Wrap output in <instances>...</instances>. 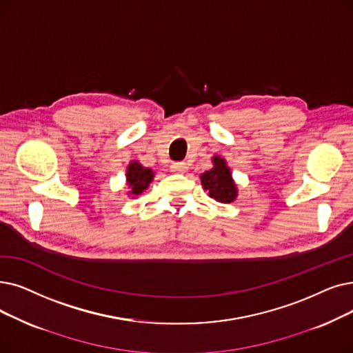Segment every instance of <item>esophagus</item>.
Instances as JSON below:
<instances>
[{
  "instance_id": "obj_1",
  "label": "esophagus",
  "mask_w": 353,
  "mask_h": 353,
  "mask_svg": "<svg viewBox=\"0 0 353 353\" xmlns=\"http://www.w3.org/2000/svg\"><path fill=\"white\" fill-rule=\"evenodd\" d=\"M170 168H172V172H173V173L181 174V173L188 172V164H186V163H173Z\"/></svg>"
}]
</instances>
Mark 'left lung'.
Instances as JSON below:
<instances>
[{
	"mask_svg": "<svg viewBox=\"0 0 353 353\" xmlns=\"http://www.w3.org/2000/svg\"><path fill=\"white\" fill-rule=\"evenodd\" d=\"M213 167L201 174L203 189L209 193V197L221 203H231L238 196V189L232 179V173L226 165L225 159L214 156L212 159Z\"/></svg>",
	"mask_w": 353,
	"mask_h": 353,
	"instance_id": "8db88e82",
	"label": "left lung"
}]
</instances>
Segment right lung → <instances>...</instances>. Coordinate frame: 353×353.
Returning a JSON list of instances; mask_svg holds the SVG:
<instances>
[{
  "instance_id": "right-lung-1",
  "label": "right lung",
  "mask_w": 353,
  "mask_h": 353,
  "mask_svg": "<svg viewBox=\"0 0 353 353\" xmlns=\"http://www.w3.org/2000/svg\"><path fill=\"white\" fill-rule=\"evenodd\" d=\"M154 179V173L151 168L143 167L139 161H131L127 167V185L130 186V196L141 194Z\"/></svg>"
}]
</instances>
